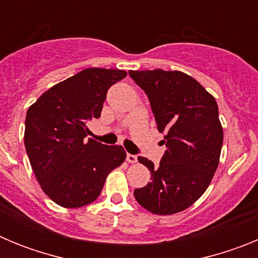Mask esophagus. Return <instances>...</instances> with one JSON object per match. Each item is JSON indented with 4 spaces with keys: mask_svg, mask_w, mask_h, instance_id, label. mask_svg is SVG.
Here are the masks:
<instances>
[{
    "mask_svg": "<svg viewBox=\"0 0 258 258\" xmlns=\"http://www.w3.org/2000/svg\"><path fill=\"white\" fill-rule=\"evenodd\" d=\"M126 161H127V163H132V164H134V163H137V161H138V159H137V156H136V155L127 154V155H126Z\"/></svg>",
    "mask_w": 258,
    "mask_h": 258,
    "instance_id": "34e87169",
    "label": "esophagus"
}]
</instances>
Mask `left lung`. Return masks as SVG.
Instances as JSON below:
<instances>
[{
	"instance_id": "left-lung-1",
	"label": "left lung",
	"mask_w": 258,
	"mask_h": 258,
	"mask_svg": "<svg viewBox=\"0 0 258 258\" xmlns=\"http://www.w3.org/2000/svg\"><path fill=\"white\" fill-rule=\"evenodd\" d=\"M147 94L166 151L159 166L146 157L151 182L134 190L141 206L155 214L184 211L206 192L220 163L223 131L217 102L181 71H129Z\"/></svg>"
}]
</instances>
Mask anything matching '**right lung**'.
Instances as JSON below:
<instances>
[{
  "label": "right lung",
  "instance_id": "add662e5",
  "mask_svg": "<svg viewBox=\"0 0 258 258\" xmlns=\"http://www.w3.org/2000/svg\"><path fill=\"white\" fill-rule=\"evenodd\" d=\"M121 70L86 68L44 93L27 111L24 145L41 188L64 208L94 202L107 175L124 163L121 146L86 142L92 118L101 117L107 90Z\"/></svg>",
  "mask_w": 258,
  "mask_h": 258
}]
</instances>
